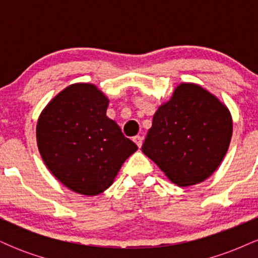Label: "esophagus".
<instances>
[{
	"label": "esophagus",
	"instance_id": "34e87169",
	"mask_svg": "<svg viewBox=\"0 0 258 258\" xmlns=\"http://www.w3.org/2000/svg\"><path fill=\"white\" fill-rule=\"evenodd\" d=\"M133 141H135V143L137 144L138 148H141L142 144H143V137H141V136H136V137L133 138Z\"/></svg>",
	"mask_w": 258,
	"mask_h": 258
}]
</instances>
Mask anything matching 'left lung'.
Masks as SVG:
<instances>
[{
    "mask_svg": "<svg viewBox=\"0 0 258 258\" xmlns=\"http://www.w3.org/2000/svg\"><path fill=\"white\" fill-rule=\"evenodd\" d=\"M232 133L227 105L200 85L182 82L154 114L142 152L173 184H199L221 165Z\"/></svg>",
    "mask_w": 258,
    "mask_h": 258,
    "instance_id": "obj_1",
    "label": "left lung"
}]
</instances>
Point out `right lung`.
Listing matches in <instances>:
<instances>
[{
  "label": "right lung",
  "instance_id": "1",
  "mask_svg": "<svg viewBox=\"0 0 258 258\" xmlns=\"http://www.w3.org/2000/svg\"><path fill=\"white\" fill-rule=\"evenodd\" d=\"M108 106V97L96 85L78 82L59 92L38 116L41 158L53 176L75 193H103L138 149L106 116Z\"/></svg>",
  "mask_w": 258,
  "mask_h": 258
}]
</instances>
